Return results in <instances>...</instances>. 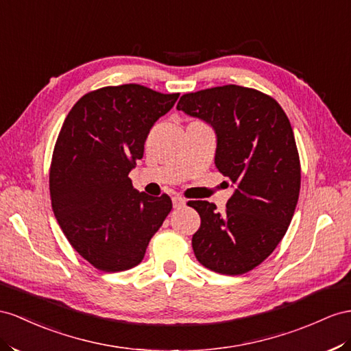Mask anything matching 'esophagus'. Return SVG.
I'll return each mask as SVG.
<instances>
[{
    "label": "esophagus",
    "instance_id": "1",
    "mask_svg": "<svg viewBox=\"0 0 351 351\" xmlns=\"http://www.w3.org/2000/svg\"><path fill=\"white\" fill-rule=\"evenodd\" d=\"M172 203H173V208L175 209H178V208H182V206L185 204V200L182 199V197H173V199H172Z\"/></svg>",
    "mask_w": 351,
    "mask_h": 351
}]
</instances>
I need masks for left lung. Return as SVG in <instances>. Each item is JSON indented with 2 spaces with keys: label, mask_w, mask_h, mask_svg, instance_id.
Instances as JSON below:
<instances>
[{
  "label": "left lung",
  "mask_w": 351,
  "mask_h": 351,
  "mask_svg": "<svg viewBox=\"0 0 351 351\" xmlns=\"http://www.w3.org/2000/svg\"><path fill=\"white\" fill-rule=\"evenodd\" d=\"M176 110L215 130V166L234 188L223 215L213 203L190 202L202 218L194 255L212 271L247 273L280 243L298 203L301 166L289 119L273 97L236 84L186 93Z\"/></svg>",
  "instance_id": "left-lung-1"
}]
</instances>
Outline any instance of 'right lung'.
<instances>
[{"label": "right lung", "mask_w": 351, "mask_h": 351, "mask_svg": "<svg viewBox=\"0 0 351 351\" xmlns=\"http://www.w3.org/2000/svg\"><path fill=\"white\" fill-rule=\"evenodd\" d=\"M178 97L139 84L104 87L80 99L62 124L50 166L51 208L71 246L97 269L138 265L172 210L169 195L139 193L129 173Z\"/></svg>", "instance_id": "obj_1"}]
</instances>
